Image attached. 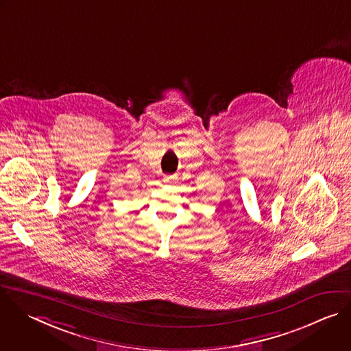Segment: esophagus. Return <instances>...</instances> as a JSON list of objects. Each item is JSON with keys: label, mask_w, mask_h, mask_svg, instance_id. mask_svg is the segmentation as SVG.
Returning <instances> with one entry per match:
<instances>
[{"label": "esophagus", "mask_w": 351, "mask_h": 351, "mask_svg": "<svg viewBox=\"0 0 351 351\" xmlns=\"http://www.w3.org/2000/svg\"><path fill=\"white\" fill-rule=\"evenodd\" d=\"M173 180L171 176H163V182H170Z\"/></svg>", "instance_id": "34e87169"}]
</instances>
